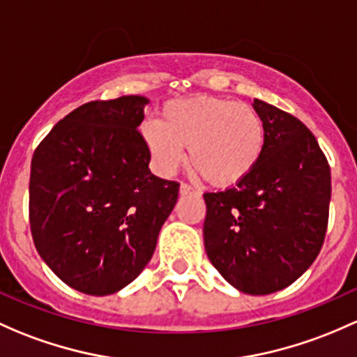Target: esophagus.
I'll use <instances>...</instances> for the list:
<instances>
[{
    "mask_svg": "<svg viewBox=\"0 0 357 357\" xmlns=\"http://www.w3.org/2000/svg\"><path fill=\"white\" fill-rule=\"evenodd\" d=\"M179 193L185 197V195H198V191L195 188H191L188 183H181V186H179Z\"/></svg>",
    "mask_w": 357,
    "mask_h": 357,
    "instance_id": "esophagus-1",
    "label": "esophagus"
}]
</instances>
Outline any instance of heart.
Listing matches in <instances>:
<instances>
[{
  "label": "heart",
  "mask_w": 357,
  "mask_h": 357,
  "mask_svg": "<svg viewBox=\"0 0 357 357\" xmlns=\"http://www.w3.org/2000/svg\"><path fill=\"white\" fill-rule=\"evenodd\" d=\"M142 140L160 174L171 176L186 159L205 181L231 186L245 179L265 150V123L251 106L198 96L166 104L159 119L140 126Z\"/></svg>",
  "instance_id": "1"
}]
</instances>
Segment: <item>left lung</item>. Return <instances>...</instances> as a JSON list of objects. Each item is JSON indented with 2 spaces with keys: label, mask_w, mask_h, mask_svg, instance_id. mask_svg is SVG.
<instances>
[{
  "label": "left lung",
  "mask_w": 357,
  "mask_h": 357,
  "mask_svg": "<svg viewBox=\"0 0 357 357\" xmlns=\"http://www.w3.org/2000/svg\"><path fill=\"white\" fill-rule=\"evenodd\" d=\"M265 123L258 166L234 188L205 193L204 243L231 286L264 296L291 286L324 245L332 185L317 138L289 112L255 99Z\"/></svg>",
  "instance_id": "left-lung-1"
}]
</instances>
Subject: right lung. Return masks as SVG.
Here are the masks:
<instances>
[{"label": "right lung", "instance_id": "right-lung-1", "mask_svg": "<svg viewBox=\"0 0 357 357\" xmlns=\"http://www.w3.org/2000/svg\"><path fill=\"white\" fill-rule=\"evenodd\" d=\"M147 104L142 96L84 104L33 152V245L63 282L85 294H114L133 282L178 202L179 183L149 169L138 131Z\"/></svg>", "mask_w": 357, "mask_h": 357}]
</instances>
